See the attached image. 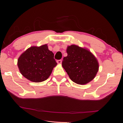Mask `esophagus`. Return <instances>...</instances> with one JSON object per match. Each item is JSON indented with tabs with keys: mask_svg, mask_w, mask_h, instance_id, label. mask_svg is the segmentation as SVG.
<instances>
[{
	"mask_svg": "<svg viewBox=\"0 0 123 123\" xmlns=\"http://www.w3.org/2000/svg\"><path fill=\"white\" fill-rule=\"evenodd\" d=\"M57 63H58V64H61L62 63V60H57Z\"/></svg>",
	"mask_w": 123,
	"mask_h": 123,
	"instance_id": "esophagus-1",
	"label": "esophagus"
}]
</instances>
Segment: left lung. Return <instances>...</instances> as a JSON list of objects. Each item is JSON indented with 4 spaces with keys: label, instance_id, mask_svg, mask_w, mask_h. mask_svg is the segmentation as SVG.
I'll use <instances>...</instances> for the list:
<instances>
[{
    "label": "left lung",
    "instance_id": "obj_1",
    "mask_svg": "<svg viewBox=\"0 0 123 123\" xmlns=\"http://www.w3.org/2000/svg\"><path fill=\"white\" fill-rule=\"evenodd\" d=\"M67 56L63 59L62 66L74 82L87 84L95 77L98 63L94 55L85 48L76 45L67 47Z\"/></svg>",
    "mask_w": 123,
    "mask_h": 123
}]
</instances>
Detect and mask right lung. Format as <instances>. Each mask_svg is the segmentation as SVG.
<instances>
[{
  "label": "right lung",
  "instance_id": "add662e5",
  "mask_svg": "<svg viewBox=\"0 0 123 123\" xmlns=\"http://www.w3.org/2000/svg\"><path fill=\"white\" fill-rule=\"evenodd\" d=\"M57 64L47 44L31 47L20 55L17 63L22 75L34 82L46 80Z\"/></svg>",
  "mask_w": 123,
  "mask_h": 123
}]
</instances>
